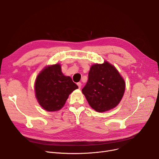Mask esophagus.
I'll use <instances>...</instances> for the list:
<instances>
[{
  "mask_svg": "<svg viewBox=\"0 0 159 159\" xmlns=\"http://www.w3.org/2000/svg\"><path fill=\"white\" fill-rule=\"evenodd\" d=\"M77 85H78V86H79V88L80 89V88H81V86H82L81 82H78V83H77Z\"/></svg>",
  "mask_w": 159,
  "mask_h": 159,
  "instance_id": "1",
  "label": "esophagus"
}]
</instances>
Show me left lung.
I'll use <instances>...</instances> for the list:
<instances>
[{
	"label": "left lung",
	"instance_id": "8db88e82",
	"mask_svg": "<svg viewBox=\"0 0 159 159\" xmlns=\"http://www.w3.org/2000/svg\"><path fill=\"white\" fill-rule=\"evenodd\" d=\"M124 91V79L107 62L91 66L88 82L82 89L89 106L98 112H104L117 106Z\"/></svg>",
	"mask_w": 159,
	"mask_h": 159
}]
</instances>
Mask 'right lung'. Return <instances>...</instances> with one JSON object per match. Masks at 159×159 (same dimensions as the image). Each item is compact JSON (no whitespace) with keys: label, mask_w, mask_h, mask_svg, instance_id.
<instances>
[{"label":"right lung","mask_w":159,"mask_h":159,"mask_svg":"<svg viewBox=\"0 0 159 159\" xmlns=\"http://www.w3.org/2000/svg\"><path fill=\"white\" fill-rule=\"evenodd\" d=\"M77 88L70 77L63 75L58 64L46 67L37 76L35 85L37 101L48 111L61 110L69 95Z\"/></svg>","instance_id":"right-lung-1"}]
</instances>
